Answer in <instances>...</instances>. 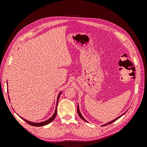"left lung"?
<instances>
[{
    "label": "left lung",
    "mask_w": 147,
    "mask_h": 147,
    "mask_svg": "<svg viewBox=\"0 0 147 147\" xmlns=\"http://www.w3.org/2000/svg\"><path fill=\"white\" fill-rule=\"evenodd\" d=\"M77 112H78V115H79V117H80L83 120H84V121H86V122H88L84 118V117L82 116V115L81 114V112H80V109H79V105H78V107H77ZM127 112V111H126L125 112H124V113H123L122 115H120V116H119L118 117H117V118H115V119H114L113 120H112V121H110V122H109V123H105V124H103V125H102V126H106V125H107V124H111V123H113L114 121H117V120L118 119H119L120 117H121L123 115H124V114L126 113V112Z\"/></svg>",
    "instance_id": "left-lung-1"
}]
</instances>
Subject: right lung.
<instances>
[{
  "mask_svg": "<svg viewBox=\"0 0 147 147\" xmlns=\"http://www.w3.org/2000/svg\"><path fill=\"white\" fill-rule=\"evenodd\" d=\"M7 92H8V91H7ZM62 93V91H61L59 94H58V96H57V101H56V109H55V113H53V115H52V116L51 117V118H49L48 119L46 120V121H43V122H40V123H34V122H32V121H28V120L26 119L23 118H22L21 117H20L21 119H23L24 121H25L26 123H28L29 124H30V125L31 126H37V127H40V126H45V125H47V124H48L49 123H50L51 122H52L53 120L55 119L56 115H57V103H58V100H59V97H60V95ZM8 99H10L9 98V96H8Z\"/></svg>",
  "mask_w": 147,
  "mask_h": 147,
  "instance_id": "add662e5",
  "label": "right lung"
}]
</instances>
